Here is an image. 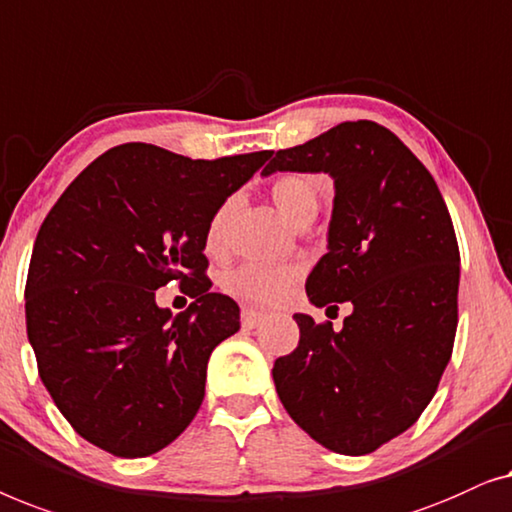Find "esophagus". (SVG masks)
<instances>
[{"mask_svg":"<svg viewBox=\"0 0 512 512\" xmlns=\"http://www.w3.org/2000/svg\"><path fill=\"white\" fill-rule=\"evenodd\" d=\"M266 320V313L255 311V308H243L241 311V325L246 329H255L257 325H262Z\"/></svg>","mask_w":512,"mask_h":512,"instance_id":"obj_1","label":"esophagus"}]
</instances>
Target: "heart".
Here are the masks:
<instances>
[{
    "label": "heart",
    "instance_id": "heart-1",
    "mask_svg": "<svg viewBox=\"0 0 512 512\" xmlns=\"http://www.w3.org/2000/svg\"><path fill=\"white\" fill-rule=\"evenodd\" d=\"M273 201L280 208L292 225H297L308 215L318 211V201L322 194V178L315 174H285L273 183ZM236 208V197L222 201L218 211L213 213L211 222L206 229V248L211 253H220L225 248L227 225ZM301 278L299 264H278V266H262V264H246L234 269L225 276V290L236 299L248 301V304L271 306L283 301L292 287Z\"/></svg>",
    "mask_w": 512,
    "mask_h": 512
}]
</instances>
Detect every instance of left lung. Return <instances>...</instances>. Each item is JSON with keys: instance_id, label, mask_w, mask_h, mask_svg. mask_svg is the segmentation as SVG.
<instances>
[{"instance_id": "1", "label": "left lung", "mask_w": 512, "mask_h": 512, "mask_svg": "<svg viewBox=\"0 0 512 512\" xmlns=\"http://www.w3.org/2000/svg\"><path fill=\"white\" fill-rule=\"evenodd\" d=\"M276 171L334 181L327 255L313 266V306L348 304L343 329L294 313L299 345L273 364L294 422L338 455H369L413 427L434 399L457 331L459 248L424 164L371 120L278 150ZM338 308V306H329Z\"/></svg>"}]
</instances>
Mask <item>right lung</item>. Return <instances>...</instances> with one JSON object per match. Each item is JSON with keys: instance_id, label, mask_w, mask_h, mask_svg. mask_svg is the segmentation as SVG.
I'll use <instances>...</instances> for the list:
<instances>
[{"instance_id": "obj_1", "label": "right lung", "mask_w": 512, "mask_h": 512, "mask_svg": "<svg viewBox=\"0 0 512 512\" xmlns=\"http://www.w3.org/2000/svg\"><path fill=\"white\" fill-rule=\"evenodd\" d=\"M269 157L190 160L125 143L50 208L27 273V338L43 385L85 441L148 457L194 420L208 357L241 327L236 301L204 276L206 229ZM169 279L195 297L178 316L154 301Z\"/></svg>"}]
</instances>
